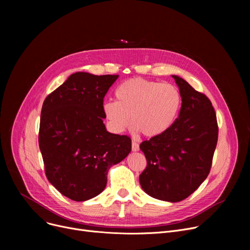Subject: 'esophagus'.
<instances>
[{
	"label": "esophagus",
	"mask_w": 250,
	"mask_h": 250,
	"mask_svg": "<svg viewBox=\"0 0 250 250\" xmlns=\"http://www.w3.org/2000/svg\"><path fill=\"white\" fill-rule=\"evenodd\" d=\"M132 149H133L134 152L140 150V145H139V144H138L136 141H133V142H132Z\"/></svg>",
	"instance_id": "esophagus-1"
}]
</instances>
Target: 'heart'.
<instances>
[{
    "mask_svg": "<svg viewBox=\"0 0 250 250\" xmlns=\"http://www.w3.org/2000/svg\"><path fill=\"white\" fill-rule=\"evenodd\" d=\"M116 101H106L103 112L114 132L121 133L128 125L146 137L163 134L172 125L179 112L181 95L171 83L133 78L115 90Z\"/></svg>",
    "mask_w": 250,
    "mask_h": 250,
    "instance_id": "1",
    "label": "heart"
}]
</instances>
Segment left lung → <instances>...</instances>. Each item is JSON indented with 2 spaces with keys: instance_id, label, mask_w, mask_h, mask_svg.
Segmentation results:
<instances>
[{
  "instance_id": "8db88e82",
  "label": "left lung",
  "mask_w": 250,
  "mask_h": 250,
  "mask_svg": "<svg viewBox=\"0 0 250 250\" xmlns=\"http://www.w3.org/2000/svg\"><path fill=\"white\" fill-rule=\"evenodd\" d=\"M179 88V115L166 132L141 143L147 167L141 187L152 198L176 203L187 199L208 177L219 127L209 99L186 80L172 76Z\"/></svg>"
}]
</instances>
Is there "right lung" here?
Wrapping results in <instances>:
<instances>
[{
	"instance_id": "1",
	"label": "right lung",
	"mask_w": 250,
	"mask_h": 250,
	"mask_svg": "<svg viewBox=\"0 0 250 250\" xmlns=\"http://www.w3.org/2000/svg\"><path fill=\"white\" fill-rule=\"evenodd\" d=\"M117 78L75 73L42 104L38 144L45 175L73 201L102 192L108 169L132 150L128 136L108 133L103 124V98Z\"/></svg>"
}]
</instances>
